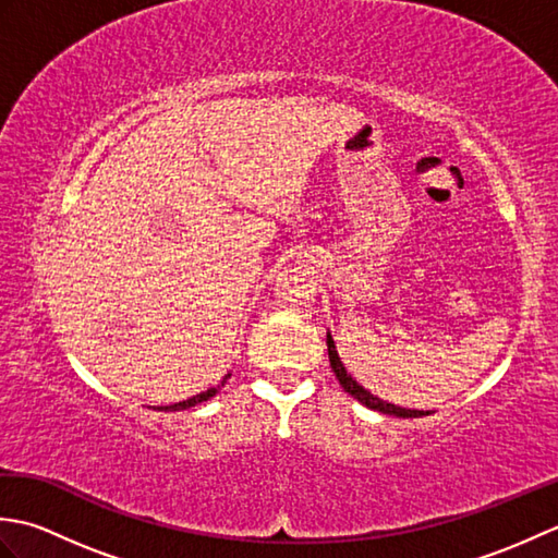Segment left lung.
I'll list each match as a JSON object with an SVG mask.
<instances>
[{
	"label": "left lung",
	"instance_id": "obj_1",
	"mask_svg": "<svg viewBox=\"0 0 558 558\" xmlns=\"http://www.w3.org/2000/svg\"><path fill=\"white\" fill-rule=\"evenodd\" d=\"M326 345H328L330 369H333V374H336V378L340 381V386L345 388V393H350L354 400H360L364 408L376 410V412H381V414H393V417H402V420L426 417V414H432L429 410H408V408H400V405H393V402H388V400H381V398L372 396L369 390H366L364 386H360V384L354 381V378L348 374L345 364L340 362V354H338V350H336V340H333V336H330V333L326 336Z\"/></svg>",
	"mask_w": 558,
	"mask_h": 558
}]
</instances>
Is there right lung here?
I'll return each mask as SVG.
<instances>
[{
	"mask_svg": "<svg viewBox=\"0 0 558 558\" xmlns=\"http://www.w3.org/2000/svg\"><path fill=\"white\" fill-rule=\"evenodd\" d=\"M232 374H228L222 378V381L218 384V386H213V388H208V390H204V393H198V396H194V398H189V400H182V402H174V405H160V408H156V410H162V412H174V410H189V408H194V405H198V402H204V400H210L213 396L218 393V390L225 386V381H228Z\"/></svg>",
	"mask_w": 558,
	"mask_h": 558,
	"instance_id": "right-lung-1",
	"label": "right lung"
}]
</instances>
